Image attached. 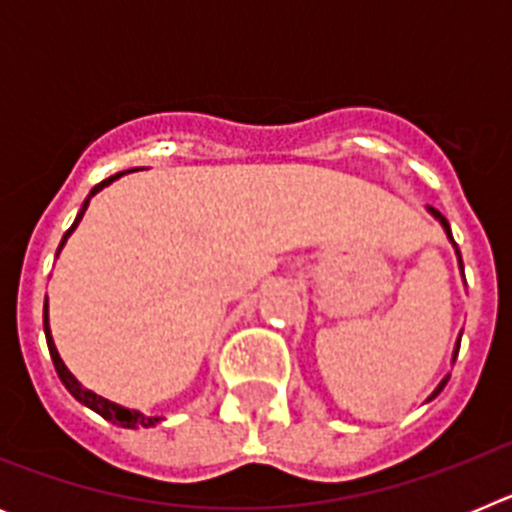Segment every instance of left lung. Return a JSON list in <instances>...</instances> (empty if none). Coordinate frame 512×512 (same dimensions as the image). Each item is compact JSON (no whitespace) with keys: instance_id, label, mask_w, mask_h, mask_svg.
Here are the masks:
<instances>
[{"instance_id":"8db88e82","label":"left lung","mask_w":512,"mask_h":512,"mask_svg":"<svg viewBox=\"0 0 512 512\" xmlns=\"http://www.w3.org/2000/svg\"><path fill=\"white\" fill-rule=\"evenodd\" d=\"M431 212H433V215H436V217H438V220H441V225H443V228H446V233H449V235H451V230H449V220H446V217H443V215H441V212H438V210H433V207H431ZM456 354H459V348H456ZM446 382H449V377H446V379H443V382H441V384H438V387H436V392H433V395H431V400H433V397H436V395H438V392H441V390H443V387H446Z\"/></svg>"}]
</instances>
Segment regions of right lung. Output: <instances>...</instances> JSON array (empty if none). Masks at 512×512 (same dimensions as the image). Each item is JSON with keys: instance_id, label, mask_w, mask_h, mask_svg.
I'll return each instance as SVG.
<instances>
[{"instance_id": "add662e5", "label": "right lung", "mask_w": 512, "mask_h": 512, "mask_svg": "<svg viewBox=\"0 0 512 512\" xmlns=\"http://www.w3.org/2000/svg\"><path fill=\"white\" fill-rule=\"evenodd\" d=\"M117 176H122V174L110 176V179H104L102 184H97V187L92 189V194H89V197H87V202H84L81 212H79V215H76L74 225H71V228L66 230V235H63V241H61V246H58V251H61L63 243H66V238H69V235L74 233V228H76V225H79L81 217H84V212H87V207H89V200H92V197L99 192V189L107 187V184H110L112 179H117ZM43 328H45V341H48V351H51V359H53V366H56L58 377H61V382L66 384V390H69L71 395L76 397V400L84 402L87 408H92L94 413L102 415L104 420H112V423L120 425V428H151L153 423H158V418H148V415H140L138 410L120 408V405H115V402H110V400H104V397L94 395L92 390H84V387H81V384L76 382L74 377H71V372H69V369H66V364H63V361H61V356H58L56 343H53V338H51V328H48V297H45V307H43Z\"/></svg>"}]
</instances>
